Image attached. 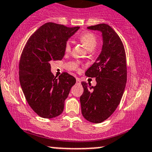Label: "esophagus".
Here are the masks:
<instances>
[{
	"instance_id": "esophagus-1",
	"label": "esophagus",
	"mask_w": 152,
	"mask_h": 152,
	"mask_svg": "<svg viewBox=\"0 0 152 152\" xmlns=\"http://www.w3.org/2000/svg\"><path fill=\"white\" fill-rule=\"evenodd\" d=\"M76 83H81V80H80L78 78H76Z\"/></svg>"
}]
</instances>
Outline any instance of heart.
I'll use <instances>...</instances> for the list:
<instances>
[{
  "label": "heart",
  "instance_id": "obj_1",
  "mask_svg": "<svg viewBox=\"0 0 152 152\" xmlns=\"http://www.w3.org/2000/svg\"><path fill=\"white\" fill-rule=\"evenodd\" d=\"M78 39L79 40L80 42L84 45V46L88 50H93L96 46L97 41H98L96 35L93 33L89 32V31L82 33L78 36ZM71 42L70 41H67L65 43V46H64V50L66 53H69L71 51Z\"/></svg>",
  "mask_w": 152,
  "mask_h": 152
}]
</instances>
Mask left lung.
<instances>
[{
  "label": "left lung",
  "mask_w": 152,
  "mask_h": 152,
  "mask_svg": "<svg viewBox=\"0 0 152 152\" xmlns=\"http://www.w3.org/2000/svg\"><path fill=\"white\" fill-rule=\"evenodd\" d=\"M88 28L102 31L103 47L96 61L85 73L86 76L96 78V85L81 82L83 93L80 102L83 117L99 124L107 119L121 102L127 78L126 53L121 38L108 24Z\"/></svg>",
  "instance_id": "1"
}]
</instances>
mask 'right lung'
Listing matches in <instances>:
<instances>
[{"label":"right lung","instance_id":"right-lung-1","mask_svg":"<svg viewBox=\"0 0 152 152\" xmlns=\"http://www.w3.org/2000/svg\"><path fill=\"white\" fill-rule=\"evenodd\" d=\"M79 28L46 23L30 36L19 63V81L28 104L38 116H58L64 111V102L76 83L68 73L58 78L50 72V61L61 60L67 40Z\"/></svg>","mask_w":152,"mask_h":152}]
</instances>
